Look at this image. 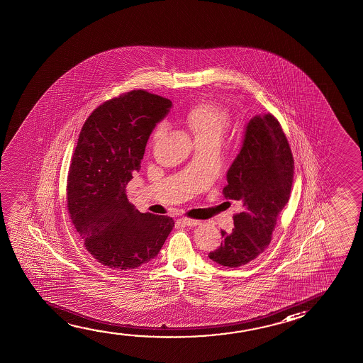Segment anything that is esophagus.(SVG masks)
<instances>
[{
    "label": "esophagus",
    "mask_w": 363,
    "mask_h": 363,
    "mask_svg": "<svg viewBox=\"0 0 363 363\" xmlns=\"http://www.w3.org/2000/svg\"><path fill=\"white\" fill-rule=\"evenodd\" d=\"M179 221H181V223H184V226L194 227L197 226V225H200V221H197V220H191V218H187V217H182V218H179Z\"/></svg>",
    "instance_id": "esophagus-1"
}]
</instances>
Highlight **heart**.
Masks as SVG:
<instances>
[{
  "label": "heart",
  "mask_w": 363,
  "mask_h": 363,
  "mask_svg": "<svg viewBox=\"0 0 363 363\" xmlns=\"http://www.w3.org/2000/svg\"><path fill=\"white\" fill-rule=\"evenodd\" d=\"M181 122L194 133L197 143L221 141L223 133L230 125V116L223 107L210 101H200L189 106L181 113ZM164 131L163 125H157L151 133V142L161 138Z\"/></svg>",
  "instance_id": "1"
}]
</instances>
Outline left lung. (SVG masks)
Instances as JSON below:
<instances>
[{"label": "left lung", "instance_id": "left-lung-1", "mask_svg": "<svg viewBox=\"0 0 363 363\" xmlns=\"http://www.w3.org/2000/svg\"><path fill=\"white\" fill-rule=\"evenodd\" d=\"M294 168V156L277 118L271 113L255 116L223 189L227 200L241 202L243 210L233 216L232 232L221 231V246L208 255L212 261L240 267L268 247L279 212L289 200Z\"/></svg>", "mask_w": 363, "mask_h": 363}]
</instances>
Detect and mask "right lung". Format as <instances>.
<instances>
[{
  "instance_id": "right-lung-1",
  "label": "right lung",
  "mask_w": 363,
  "mask_h": 363,
  "mask_svg": "<svg viewBox=\"0 0 363 363\" xmlns=\"http://www.w3.org/2000/svg\"><path fill=\"white\" fill-rule=\"evenodd\" d=\"M172 102L133 89L99 106L82 126L67 177V207L86 250L111 269L127 271L157 256L174 222L141 213L126 184L141 168L148 137Z\"/></svg>"
}]
</instances>
